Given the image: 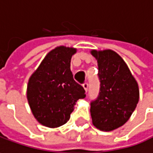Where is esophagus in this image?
I'll use <instances>...</instances> for the list:
<instances>
[{
  "label": "esophagus",
  "instance_id": "34e87169",
  "mask_svg": "<svg viewBox=\"0 0 153 153\" xmlns=\"http://www.w3.org/2000/svg\"><path fill=\"white\" fill-rule=\"evenodd\" d=\"M83 87H84V89H85V91L87 92V91H88V87H89V85H88V83L83 84Z\"/></svg>",
  "mask_w": 153,
  "mask_h": 153
}]
</instances>
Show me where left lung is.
Returning <instances> with one entry per match:
<instances>
[{
    "label": "left lung",
    "mask_w": 153,
    "mask_h": 153,
    "mask_svg": "<svg viewBox=\"0 0 153 153\" xmlns=\"http://www.w3.org/2000/svg\"><path fill=\"white\" fill-rule=\"evenodd\" d=\"M98 66L100 93L91 104V116L97 129L110 132L128 121L140 98L139 85L127 63L112 50H91Z\"/></svg>",
    "instance_id": "left-lung-1"
}]
</instances>
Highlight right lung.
Listing matches in <instances>:
<instances>
[{
	"mask_svg": "<svg viewBox=\"0 0 153 153\" xmlns=\"http://www.w3.org/2000/svg\"><path fill=\"white\" fill-rule=\"evenodd\" d=\"M74 47L57 46L45 56L27 84L26 97L33 116L50 128L67 123L85 90L74 79L70 70Z\"/></svg>",
	"mask_w": 153,
	"mask_h": 153,
	"instance_id": "add662e5",
	"label": "right lung"
}]
</instances>
